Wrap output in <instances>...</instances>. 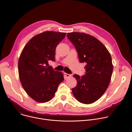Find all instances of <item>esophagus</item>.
I'll list each match as a JSON object with an SVG mask.
<instances>
[{
  "mask_svg": "<svg viewBox=\"0 0 132 132\" xmlns=\"http://www.w3.org/2000/svg\"><path fill=\"white\" fill-rule=\"evenodd\" d=\"M64 74H65V76H66V78H68V77H70V76H71V75L68 74H67V73H65Z\"/></svg>",
  "mask_w": 132,
  "mask_h": 132,
  "instance_id": "34e87169",
  "label": "esophagus"
}]
</instances>
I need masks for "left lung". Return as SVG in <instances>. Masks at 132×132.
I'll list each match as a JSON object with an SVG mask.
<instances>
[{"label":"left lung","mask_w":132,"mask_h":132,"mask_svg":"<svg viewBox=\"0 0 132 132\" xmlns=\"http://www.w3.org/2000/svg\"><path fill=\"white\" fill-rule=\"evenodd\" d=\"M67 37L75 47L79 62L85 63L86 74L80 77L75 74L77 86L72 89L80 103H94L106 92L111 80L113 65L109 51L96 38L84 32L67 33Z\"/></svg>","instance_id":"8db88e82"}]
</instances>
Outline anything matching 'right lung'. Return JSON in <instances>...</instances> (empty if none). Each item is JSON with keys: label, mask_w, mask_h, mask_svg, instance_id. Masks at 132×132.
Here are the masks:
<instances>
[{"label": "right lung", "mask_w": 132, "mask_h": 132, "mask_svg": "<svg viewBox=\"0 0 132 132\" xmlns=\"http://www.w3.org/2000/svg\"><path fill=\"white\" fill-rule=\"evenodd\" d=\"M66 32L44 31L34 36L25 46L18 60V74L21 85L29 96L39 103H46L54 96L63 73L48 66L55 61L57 46Z\"/></svg>", "instance_id": "obj_1"}]
</instances>
